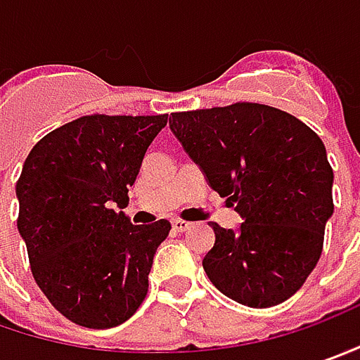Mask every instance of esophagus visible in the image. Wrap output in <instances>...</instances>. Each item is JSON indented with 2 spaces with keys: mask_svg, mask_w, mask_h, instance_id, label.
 I'll return each instance as SVG.
<instances>
[{
  "mask_svg": "<svg viewBox=\"0 0 360 360\" xmlns=\"http://www.w3.org/2000/svg\"><path fill=\"white\" fill-rule=\"evenodd\" d=\"M189 227H191V224L185 219H173V229H177V231H187Z\"/></svg>",
  "mask_w": 360,
  "mask_h": 360,
  "instance_id": "1",
  "label": "esophagus"
}]
</instances>
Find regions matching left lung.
<instances>
[{
    "instance_id": "1",
    "label": "left lung",
    "mask_w": 360,
    "mask_h": 360,
    "mask_svg": "<svg viewBox=\"0 0 360 360\" xmlns=\"http://www.w3.org/2000/svg\"><path fill=\"white\" fill-rule=\"evenodd\" d=\"M171 131L210 185L242 215L231 231L213 224L203 270L227 298L268 308L302 288L322 254L335 211L333 167L302 120L258 102L173 112Z\"/></svg>"
}]
</instances>
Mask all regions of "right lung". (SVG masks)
Listing matches in <instances>:
<instances>
[{
    "instance_id": "add662e5",
    "label": "right lung",
    "mask_w": 360,
    "mask_h": 360,
    "mask_svg": "<svg viewBox=\"0 0 360 360\" xmlns=\"http://www.w3.org/2000/svg\"><path fill=\"white\" fill-rule=\"evenodd\" d=\"M167 115H88L62 124L30 150L15 183L18 229L39 290L86 328L129 321L149 290L167 219L133 226V185Z\"/></svg>"
}]
</instances>
